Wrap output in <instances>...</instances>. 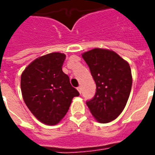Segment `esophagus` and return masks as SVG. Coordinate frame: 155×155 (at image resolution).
<instances>
[{
  "label": "esophagus",
  "mask_w": 155,
  "mask_h": 155,
  "mask_svg": "<svg viewBox=\"0 0 155 155\" xmlns=\"http://www.w3.org/2000/svg\"><path fill=\"white\" fill-rule=\"evenodd\" d=\"M77 90H78V91L80 92V94H81V92H82V88H81V87H78Z\"/></svg>",
  "instance_id": "1"
}]
</instances>
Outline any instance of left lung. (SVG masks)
<instances>
[{
	"label": "left lung",
	"instance_id": "left-lung-1",
	"mask_svg": "<svg viewBox=\"0 0 155 155\" xmlns=\"http://www.w3.org/2000/svg\"><path fill=\"white\" fill-rule=\"evenodd\" d=\"M96 84V93L87 102L99 123H109L124 110L132 89L129 64L117 53L106 49H91L82 54Z\"/></svg>",
	"mask_w": 155,
	"mask_h": 155
}]
</instances>
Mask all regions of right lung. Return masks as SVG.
Instances as JSON below:
<instances>
[{"instance_id":"obj_1","label":"right lung","mask_w":155,"mask_h":155,"mask_svg":"<svg viewBox=\"0 0 155 155\" xmlns=\"http://www.w3.org/2000/svg\"><path fill=\"white\" fill-rule=\"evenodd\" d=\"M65 58L61 53L41 56L21 75L23 101L32 114L47 125L58 124L68 111L72 98L80 95L62 71Z\"/></svg>"}]
</instances>
